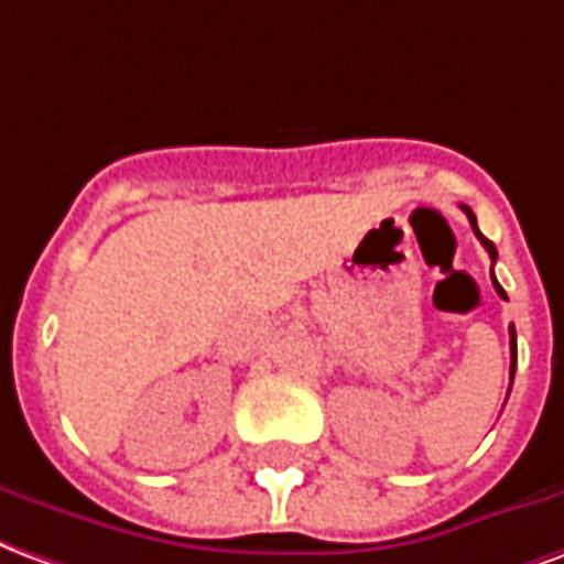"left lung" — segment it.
Wrapping results in <instances>:
<instances>
[{"label":"left lung","mask_w":564,"mask_h":564,"mask_svg":"<svg viewBox=\"0 0 564 564\" xmlns=\"http://www.w3.org/2000/svg\"><path fill=\"white\" fill-rule=\"evenodd\" d=\"M463 209H466L468 221H471V228H475V237H478V240L484 242V249H487L492 261H496V254H499V252H496V246H492V242L478 231V219H475V213H471V209H468V207H463ZM492 285H496V291H499V297H505V291H501V285H499V282H496V276H492ZM513 369H517V333H513V327H511V381H513Z\"/></svg>","instance_id":"1"}]
</instances>
